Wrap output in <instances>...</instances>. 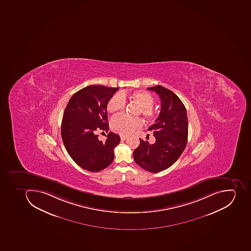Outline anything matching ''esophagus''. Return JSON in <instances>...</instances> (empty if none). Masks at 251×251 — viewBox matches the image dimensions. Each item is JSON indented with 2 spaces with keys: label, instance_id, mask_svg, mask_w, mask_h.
<instances>
[{
  "label": "esophagus",
  "instance_id": "esophagus-1",
  "mask_svg": "<svg viewBox=\"0 0 251 251\" xmlns=\"http://www.w3.org/2000/svg\"><path fill=\"white\" fill-rule=\"evenodd\" d=\"M120 138L122 141H126L128 137H126V136H121Z\"/></svg>",
  "mask_w": 251,
  "mask_h": 251
}]
</instances>
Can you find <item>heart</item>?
Wrapping results in <instances>:
<instances>
[{"mask_svg":"<svg viewBox=\"0 0 251 251\" xmlns=\"http://www.w3.org/2000/svg\"><path fill=\"white\" fill-rule=\"evenodd\" d=\"M126 93H117L111 97L107 103V110L110 113H118L126 106ZM131 99L141 106L140 112L149 119H154L157 117L156 110L153 108L154 98L149 92L139 91L133 92ZM143 126V121L140 118H132L121 114L114 117L110 122V127L115 133L121 135H129Z\"/></svg>","mask_w":251,"mask_h":251,"instance_id":"obj_1","label":"heart"}]
</instances>
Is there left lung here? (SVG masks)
Wrapping results in <instances>:
<instances>
[{
    "label": "left lung",
    "mask_w": 251,
    "mask_h": 251,
    "mask_svg": "<svg viewBox=\"0 0 251 251\" xmlns=\"http://www.w3.org/2000/svg\"><path fill=\"white\" fill-rule=\"evenodd\" d=\"M148 89L156 92L161 100V110L155 123L149 127L155 142L140 139L133 151L137 165L151 173H158L173 165L186 148L188 139L186 109L171 90L157 85Z\"/></svg>",
    "instance_id": "obj_1"
}]
</instances>
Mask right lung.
<instances>
[{
    "instance_id": "add662e5",
    "label": "right lung",
    "mask_w": 251,
    "mask_h": 251,
    "mask_svg": "<svg viewBox=\"0 0 251 251\" xmlns=\"http://www.w3.org/2000/svg\"><path fill=\"white\" fill-rule=\"evenodd\" d=\"M118 88L88 86L75 92L65 107L61 122L62 141L72 159L86 171L98 172L114 160V149L120 137L110 132L102 142L97 131H108L106 106Z\"/></svg>"
}]
</instances>
